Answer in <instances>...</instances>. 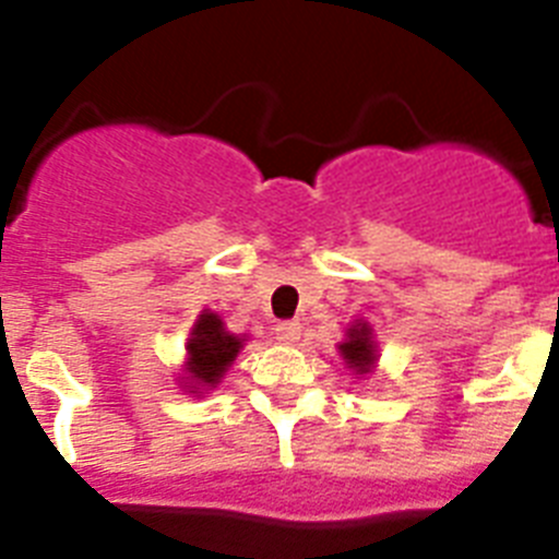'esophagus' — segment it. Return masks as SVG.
<instances>
[{
    "label": "esophagus",
    "instance_id": "34e87169",
    "mask_svg": "<svg viewBox=\"0 0 559 559\" xmlns=\"http://www.w3.org/2000/svg\"><path fill=\"white\" fill-rule=\"evenodd\" d=\"M274 335L276 341H283V344H294V341L302 335V328H299V322H276Z\"/></svg>",
    "mask_w": 559,
    "mask_h": 559
}]
</instances>
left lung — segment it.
Listing matches in <instances>:
<instances>
[{
    "mask_svg": "<svg viewBox=\"0 0 559 559\" xmlns=\"http://www.w3.org/2000/svg\"><path fill=\"white\" fill-rule=\"evenodd\" d=\"M338 353L344 358L349 369H355L358 374L372 372L374 360H378V353H374V341H372V328L367 322H355L349 324L347 341L338 344Z\"/></svg>",
    "mask_w": 559,
    "mask_h": 559,
    "instance_id": "left-lung-1",
    "label": "left lung"
}]
</instances>
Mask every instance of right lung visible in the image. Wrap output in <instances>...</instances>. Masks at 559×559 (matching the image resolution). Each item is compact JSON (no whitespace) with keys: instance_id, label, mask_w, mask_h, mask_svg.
<instances>
[{"instance_id":"add662e5","label":"right lung","mask_w":559,"mask_h":559,"mask_svg":"<svg viewBox=\"0 0 559 559\" xmlns=\"http://www.w3.org/2000/svg\"><path fill=\"white\" fill-rule=\"evenodd\" d=\"M243 341L246 338H237L224 328V319L218 313L204 310L187 338V389H192V394H201V389L218 386L231 360L243 347Z\"/></svg>"}]
</instances>
